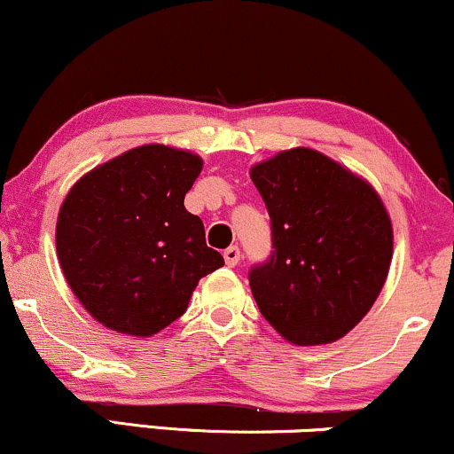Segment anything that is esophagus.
<instances>
[{"instance_id":"1","label":"esophagus","mask_w":454,"mask_h":454,"mask_svg":"<svg viewBox=\"0 0 454 454\" xmlns=\"http://www.w3.org/2000/svg\"><path fill=\"white\" fill-rule=\"evenodd\" d=\"M223 260H226L228 267H234V264H239V260H241V249H239L237 245H231V247L223 252Z\"/></svg>"}]
</instances>
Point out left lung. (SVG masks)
Here are the masks:
<instances>
[{"instance_id":"1","label":"left lung","mask_w":454,"mask_h":454,"mask_svg":"<svg viewBox=\"0 0 454 454\" xmlns=\"http://www.w3.org/2000/svg\"><path fill=\"white\" fill-rule=\"evenodd\" d=\"M270 215L273 254L249 270L260 314L284 340L322 346L367 316L388 278L393 223L367 181L316 149L249 170Z\"/></svg>"}]
</instances>
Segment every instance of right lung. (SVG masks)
Wrapping results in <instances>:
<instances>
[{
	"label": "right lung",
	"mask_w": 454,
	"mask_h": 454,
	"mask_svg": "<svg viewBox=\"0 0 454 454\" xmlns=\"http://www.w3.org/2000/svg\"><path fill=\"white\" fill-rule=\"evenodd\" d=\"M202 158L143 145L72 185L57 215V258L81 305L111 331L151 337L185 314L198 281L223 267L185 209Z\"/></svg>",
	"instance_id": "add662e5"
}]
</instances>
